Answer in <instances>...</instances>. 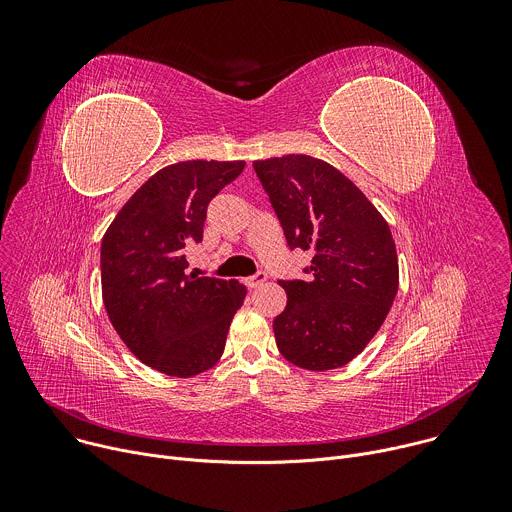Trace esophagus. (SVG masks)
<instances>
[{
  "instance_id": "1",
  "label": "esophagus",
  "mask_w": 512,
  "mask_h": 512,
  "mask_svg": "<svg viewBox=\"0 0 512 512\" xmlns=\"http://www.w3.org/2000/svg\"><path fill=\"white\" fill-rule=\"evenodd\" d=\"M267 281V275L265 273H255V275H251V277H247L245 279V283H247V287H251V289H255V287H259V285H263Z\"/></svg>"
}]
</instances>
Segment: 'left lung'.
Instances as JSON below:
<instances>
[{
	"mask_svg": "<svg viewBox=\"0 0 512 512\" xmlns=\"http://www.w3.org/2000/svg\"><path fill=\"white\" fill-rule=\"evenodd\" d=\"M289 249L312 251L308 281H279L273 320L283 358L306 371L348 364L383 326L399 287L395 241L383 214L324 160L289 154L253 162Z\"/></svg>",
	"mask_w": 512,
	"mask_h": 512,
	"instance_id": "left-lung-1",
	"label": "left lung"
}]
</instances>
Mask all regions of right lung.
Masks as SVG:
<instances>
[{
	"instance_id": "right-lung-1",
	"label": "right lung",
	"mask_w": 512,
	"mask_h": 512,
	"mask_svg": "<svg viewBox=\"0 0 512 512\" xmlns=\"http://www.w3.org/2000/svg\"><path fill=\"white\" fill-rule=\"evenodd\" d=\"M245 162L190 160L156 172L117 212L101 243L107 316L148 367L188 379L223 356L247 287L186 273V247L202 241L208 202Z\"/></svg>"
}]
</instances>
